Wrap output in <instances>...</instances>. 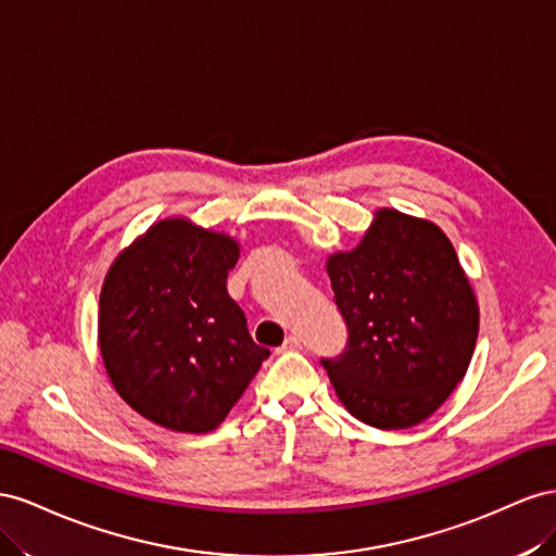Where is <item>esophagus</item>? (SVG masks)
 Instances as JSON below:
<instances>
[{"mask_svg":"<svg viewBox=\"0 0 556 556\" xmlns=\"http://www.w3.org/2000/svg\"><path fill=\"white\" fill-rule=\"evenodd\" d=\"M298 349H303V340H300L298 336L287 338V342L281 344V352H298Z\"/></svg>","mask_w":556,"mask_h":556,"instance_id":"obj_1","label":"esophagus"}]
</instances>
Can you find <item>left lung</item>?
Returning a JSON list of instances; mask_svg holds the SVG:
<instances>
[{"mask_svg":"<svg viewBox=\"0 0 556 556\" xmlns=\"http://www.w3.org/2000/svg\"><path fill=\"white\" fill-rule=\"evenodd\" d=\"M349 346L324 368L358 421L399 431L428 419L462 382L480 307L450 237L382 207L352 251L326 261Z\"/></svg>","mask_w":556,"mask_h":556,"instance_id":"left-lung-1","label":"left lung"}]
</instances>
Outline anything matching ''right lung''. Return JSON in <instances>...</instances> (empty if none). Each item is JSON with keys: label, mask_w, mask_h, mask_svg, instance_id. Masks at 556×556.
I'll return each mask as SVG.
<instances>
[{"label": "right lung", "mask_w": 556, "mask_h": 556, "mask_svg": "<svg viewBox=\"0 0 556 556\" xmlns=\"http://www.w3.org/2000/svg\"><path fill=\"white\" fill-rule=\"evenodd\" d=\"M237 258L235 237L167 216L106 269L100 354L111 384L144 419L177 433L214 431L269 356L228 295Z\"/></svg>", "instance_id": "add662e5"}]
</instances>
